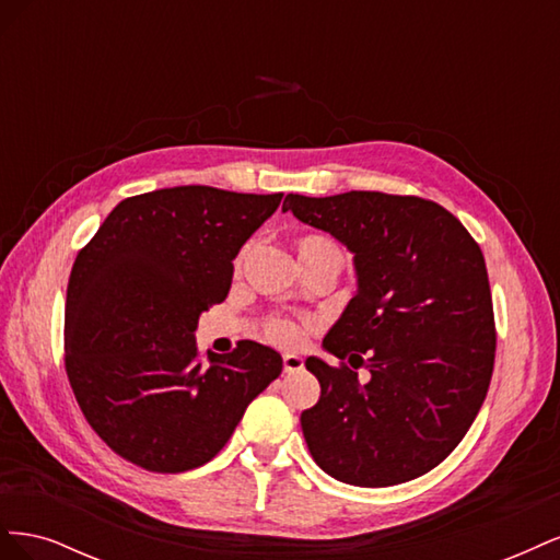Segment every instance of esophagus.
<instances>
[{
	"label": "esophagus",
	"instance_id": "obj_1",
	"mask_svg": "<svg viewBox=\"0 0 560 560\" xmlns=\"http://www.w3.org/2000/svg\"><path fill=\"white\" fill-rule=\"evenodd\" d=\"M282 369H284V374H296V371L303 369V358H299V354H294V352H287L282 358Z\"/></svg>",
	"mask_w": 560,
	"mask_h": 560
}]
</instances>
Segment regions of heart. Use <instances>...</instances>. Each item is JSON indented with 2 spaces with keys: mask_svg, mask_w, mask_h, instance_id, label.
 Listing matches in <instances>:
<instances>
[{
  "mask_svg": "<svg viewBox=\"0 0 560 560\" xmlns=\"http://www.w3.org/2000/svg\"><path fill=\"white\" fill-rule=\"evenodd\" d=\"M296 257H299V264L329 259L338 268H341V261H343L341 247H338L331 238H327V235H319V233L301 235V238L296 241ZM266 334H268L270 341L282 343V346H290V343H294L296 338H299V325H296V322H292V319L273 317V319L266 322Z\"/></svg>",
  "mask_w": 560,
  "mask_h": 560,
  "instance_id": "1",
  "label": "heart"
}]
</instances>
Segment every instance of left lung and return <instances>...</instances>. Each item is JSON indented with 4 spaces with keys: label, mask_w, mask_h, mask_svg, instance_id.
I'll return each mask as SVG.
<instances>
[{
    "label": "left lung",
    "mask_w": 560,
    "mask_h": 560,
    "mask_svg": "<svg viewBox=\"0 0 560 560\" xmlns=\"http://www.w3.org/2000/svg\"><path fill=\"white\" fill-rule=\"evenodd\" d=\"M282 212L341 243L358 278L322 341L352 369L306 360L319 381V401L301 413L313 460L362 488L422 477L463 442L493 374V299L479 245L448 210L416 196L287 194Z\"/></svg>",
    "instance_id": "1"
}]
</instances>
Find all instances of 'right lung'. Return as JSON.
I'll return each mask as SVG.
<instances>
[{"instance_id": "1", "label": "right lung", "mask_w": 560, "mask_h": 560, "mask_svg": "<svg viewBox=\"0 0 560 560\" xmlns=\"http://www.w3.org/2000/svg\"><path fill=\"white\" fill-rule=\"evenodd\" d=\"M282 194L173 186L118 202L67 284L65 366L91 428L126 460L186 471L224 448L276 381L273 348H196L198 317L231 290L233 259Z\"/></svg>"}]
</instances>
